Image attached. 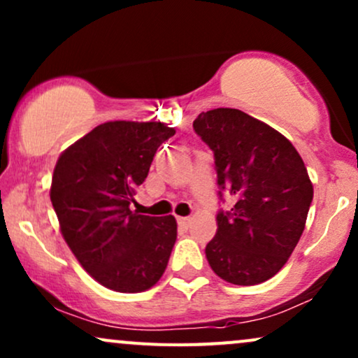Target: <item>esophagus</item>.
Wrapping results in <instances>:
<instances>
[{"instance_id": "34e87169", "label": "esophagus", "mask_w": 358, "mask_h": 358, "mask_svg": "<svg viewBox=\"0 0 358 358\" xmlns=\"http://www.w3.org/2000/svg\"><path fill=\"white\" fill-rule=\"evenodd\" d=\"M178 224L182 225V227L188 229V225L192 224V219H190V217H178Z\"/></svg>"}]
</instances>
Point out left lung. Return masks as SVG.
<instances>
[{"instance_id": "1", "label": "left lung", "mask_w": 358, "mask_h": 358, "mask_svg": "<svg viewBox=\"0 0 358 358\" xmlns=\"http://www.w3.org/2000/svg\"><path fill=\"white\" fill-rule=\"evenodd\" d=\"M193 131L213 151L219 185L234 199L217 213L205 248L217 276L239 286L268 281L296 248L313 202L301 156L276 129L239 109L202 113Z\"/></svg>"}]
</instances>
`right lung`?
<instances>
[{"label": "right lung", "mask_w": 358, "mask_h": 358, "mask_svg": "<svg viewBox=\"0 0 358 358\" xmlns=\"http://www.w3.org/2000/svg\"><path fill=\"white\" fill-rule=\"evenodd\" d=\"M175 134L162 122L110 121L60 155L50 200L65 242L82 268L119 293L150 289L176 241L173 215L131 212L156 150Z\"/></svg>", "instance_id": "obj_1"}]
</instances>
